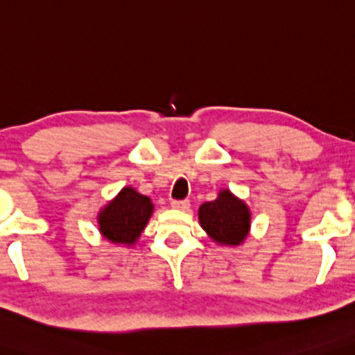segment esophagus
<instances>
[{
	"instance_id": "obj_1",
	"label": "esophagus",
	"mask_w": 355,
	"mask_h": 355,
	"mask_svg": "<svg viewBox=\"0 0 355 355\" xmlns=\"http://www.w3.org/2000/svg\"><path fill=\"white\" fill-rule=\"evenodd\" d=\"M171 206L173 209H178V211H189L191 208V203L188 202V200H173V202L171 203Z\"/></svg>"
}]
</instances>
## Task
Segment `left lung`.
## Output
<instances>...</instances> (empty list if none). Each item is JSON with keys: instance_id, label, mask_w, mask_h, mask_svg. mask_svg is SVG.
Here are the masks:
<instances>
[{"instance_id": "left-lung-1", "label": "left lung", "mask_w": 355, "mask_h": 355, "mask_svg": "<svg viewBox=\"0 0 355 355\" xmlns=\"http://www.w3.org/2000/svg\"><path fill=\"white\" fill-rule=\"evenodd\" d=\"M198 223L214 243L239 247L250 234L251 211L245 200L230 189H220L216 200L198 208Z\"/></svg>"}]
</instances>
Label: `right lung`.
Wrapping results in <instances>:
<instances>
[{
  "label": "right lung",
  "instance_id": "right-lung-1",
  "mask_svg": "<svg viewBox=\"0 0 355 355\" xmlns=\"http://www.w3.org/2000/svg\"><path fill=\"white\" fill-rule=\"evenodd\" d=\"M155 209L152 200L125 186L98 212V228L105 241L133 247L149 223Z\"/></svg>",
  "mask_w": 355,
  "mask_h": 355
}]
</instances>
